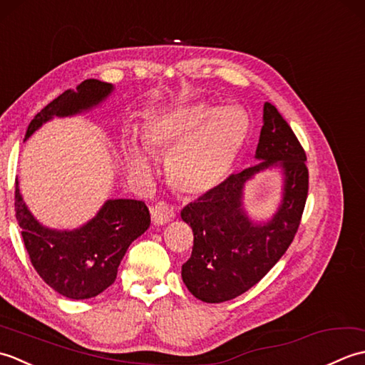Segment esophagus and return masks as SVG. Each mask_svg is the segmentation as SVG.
<instances>
[{
    "label": "esophagus",
    "mask_w": 365,
    "mask_h": 365,
    "mask_svg": "<svg viewBox=\"0 0 365 365\" xmlns=\"http://www.w3.org/2000/svg\"><path fill=\"white\" fill-rule=\"evenodd\" d=\"M150 215L155 224H166L174 218V208L160 200V202H157L150 208Z\"/></svg>",
    "instance_id": "esophagus-1"
}]
</instances>
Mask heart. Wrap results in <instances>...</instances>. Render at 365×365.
Wrapping results in <instances>:
<instances>
[{
	"label": "heart",
	"instance_id": "1",
	"mask_svg": "<svg viewBox=\"0 0 365 365\" xmlns=\"http://www.w3.org/2000/svg\"><path fill=\"white\" fill-rule=\"evenodd\" d=\"M250 122L238 106L204 102L153 113L143 125V144L153 155H170L168 177L187 196H202L226 178L246 141ZM125 160L136 173L149 170L138 147H125Z\"/></svg>",
	"mask_w": 365,
	"mask_h": 365
}]
</instances>
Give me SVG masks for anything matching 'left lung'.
<instances>
[{
  "mask_svg": "<svg viewBox=\"0 0 365 365\" xmlns=\"http://www.w3.org/2000/svg\"><path fill=\"white\" fill-rule=\"evenodd\" d=\"M257 165L230 174L215 190L183 207L192 229L191 257L182 265L188 290L204 302H224L247 292L273 268L297 235L309 191L306 152L276 106H263ZM281 165L283 204L274 220L254 225L241 207L244 183L260 170Z\"/></svg>",
  "mask_w": 365,
  "mask_h": 365,
  "instance_id": "8db88e82",
  "label": "left lung"
}]
</instances>
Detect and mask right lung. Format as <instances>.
I'll use <instances>...</instances> for the list:
<instances>
[{
  "mask_svg": "<svg viewBox=\"0 0 365 365\" xmlns=\"http://www.w3.org/2000/svg\"><path fill=\"white\" fill-rule=\"evenodd\" d=\"M113 91L110 83L83 81L76 92L66 91L34 115L28 139L53 115H72L98 105ZM15 216L23 243L37 274L53 290L71 299H88L114 284L128 246L150 226L149 208L143 200H108L83 227L61 232L41 226L23 202L15 180Z\"/></svg>",
  "mask_w": 365,
  "mask_h": 365,
  "instance_id": "1",
  "label": "right lung"
}]
</instances>
